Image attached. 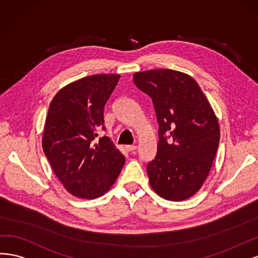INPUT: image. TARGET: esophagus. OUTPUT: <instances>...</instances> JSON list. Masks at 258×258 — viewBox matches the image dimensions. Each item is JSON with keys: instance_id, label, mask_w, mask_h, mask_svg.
Here are the masks:
<instances>
[{"instance_id": "34e87169", "label": "esophagus", "mask_w": 258, "mask_h": 258, "mask_svg": "<svg viewBox=\"0 0 258 258\" xmlns=\"http://www.w3.org/2000/svg\"><path fill=\"white\" fill-rule=\"evenodd\" d=\"M136 146H134V145H128V146H125V149H126V151H128V152H132V151H134V150H136Z\"/></svg>"}]
</instances>
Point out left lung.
I'll return each mask as SVG.
<instances>
[{"instance_id":"8db88e82","label":"left lung","mask_w":258,"mask_h":258,"mask_svg":"<svg viewBox=\"0 0 258 258\" xmlns=\"http://www.w3.org/2000/svg\"><path fill=\"white\" fill-rule=\"evenodd\" d=\"M135 86L150 96L159 123L154 160L147 165L157 195L181 202L202 187L220 143V127L197 82L172 70L138 72Z\"/></svg>"}]
</instances>
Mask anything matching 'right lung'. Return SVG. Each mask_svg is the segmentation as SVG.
I'll return each mask as SVG.
<instances>
[{
  "label": "right lung",
  "instance_id": "add662e5",
  "mask_svg": "<svg viewBox=\"0 0 258 258\" xmlns=\"http://www.w3.org/2000/svg\"><path fill=\"white\" fill-rule=\"evenodd\" d=\"M120 75H92L74 81L55 94L49 106L43 150L64 187L72 195L93 199L104 195L121 172L125 157L105 130L104 108Z\"/></svg>",
  "mask_w": 258,
  "mask_h": 258
}]
</instances>
